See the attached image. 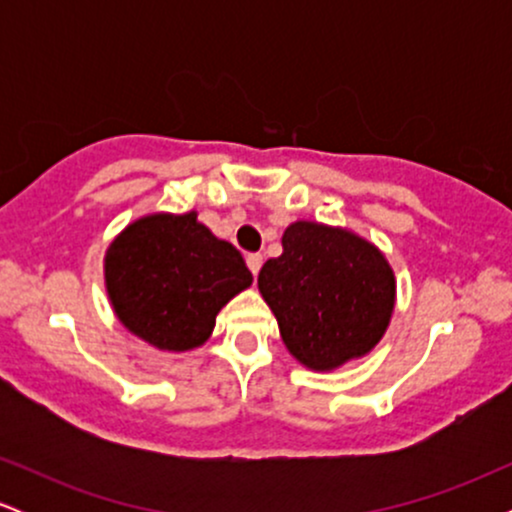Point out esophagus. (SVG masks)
Instances as JSON below:
<instances>
[{"label":"esophagus","mask_w":512,"mask_h":512,"mask_svg":"<svg viewBox=\"0 0 512 512\" xmlns=\"http://www.w3.org/2000/svg\"><path fill=\"white\" fill-rule=\"evenodd\" d=\"M248 267H250L252 276L260 274V269H262V255H257V252H252V255H248Z\"/></svg>","instance_id":"esophagus-1"}]
</instances>
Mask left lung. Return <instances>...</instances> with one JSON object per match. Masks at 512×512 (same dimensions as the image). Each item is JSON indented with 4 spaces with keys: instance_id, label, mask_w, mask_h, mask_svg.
Segmentation results:
<instances>
[{
    "instance_id": "1",
    "label": "left lung",
    "mask_w": 512,
    "mask_h": 512,
    "mask_svg": "<svg viewBox=\"0 0 512 512\" xmlns=\"http://www.w3.org/2000/svg\"><path fill=\"white\" fill-rule=\"evenodd\" d=\"M281 245L257 286L286 349L313 370L368 354L395 308V274L383 252L344 228L310 221L291 223Z\"/></svg>"
}]
</instances>
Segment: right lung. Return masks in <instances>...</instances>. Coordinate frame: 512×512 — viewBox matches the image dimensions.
Masks as SVG:
<instances>
[{
	"mask_svg": "<svg viewBox=\"0 0 512 512\" xmlns=\"http://www.w3.org/2000/svg\"><path fill=\"white\" fill-rule=\"evenodd\" d=\"M250 284L243 255L195 211L144 216L105 255V286L120 322L163 351L207 342L219 310Z\"/></svg>",
	"mask_w": 512,
	"mask_h": 512,
	"instance_id": "obj_1",
	"label": "right lung"
}]
</instances>
